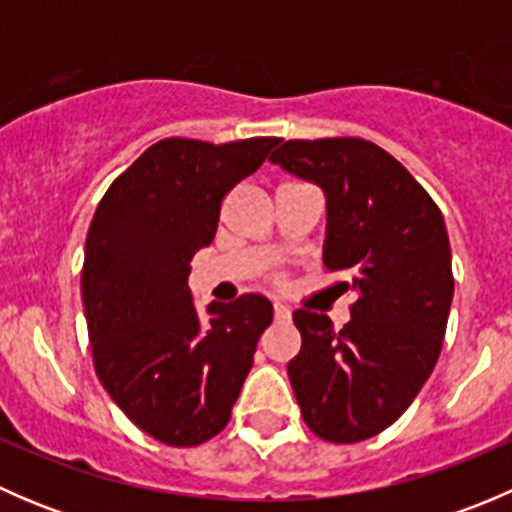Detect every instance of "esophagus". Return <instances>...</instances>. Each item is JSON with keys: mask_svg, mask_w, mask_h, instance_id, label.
<instances>
[{"mask_svg": "<svg viewBox=\"0 0 512 512\" xmlns=\"http://www.w3.org/2000/svg\"><path fill=\"white\" fill-rule=\"evenodd\" d=\"M275 319L277 322H289V319H292V312H289L287 304L275 302Z\"/></svg>", "mask_w": 512, "mask_h": 512, "instance_id": "1", "label": "esophagus"}]
</instances>
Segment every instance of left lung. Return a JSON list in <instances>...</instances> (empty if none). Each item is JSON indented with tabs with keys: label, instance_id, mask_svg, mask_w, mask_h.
I'll use <instances>...</instances> for the list:
<instances>
[{
	"label": "left lung",
	"instance_id": "8db88e82",
	"mask_svg": "<svg viewBox=\"0 0 512 512\" xmlns=\"http://www.w3.org/2000/svg\"><path fill=\"white\" fill-rule=\"evenodd\" d=\"M270 160L324 190V267L354 292L342 329L327 314H292L294 396L319 438L366 441L409 409L441 354L453 299L446 223L414 175L364 138L285 141Z\"/></svg>",
	"mask_w": 512,
	"mask_h": 512
}]
</instances>
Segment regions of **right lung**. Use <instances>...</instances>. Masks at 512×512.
<instances>
[{
    "mask_svg": "<svg viewBox=\"0 0 512 512\" xmlns=\"http://www.w3.org/2000/svg\"><path fill=\"white\" fill-rule=\"evenodd\" d=\"M280 138H163L98 203L81 297L96 374L118 409L165 446L210 441L230 421L257 342L272 324L262 294L198 314L190 260L213 242L220 203Z\"/></svg>",
    "mask_w": 512,
    "mask_h": 512,
    "instance_id": "add662e5",
    "label": "right lung"
}]
</instances>
